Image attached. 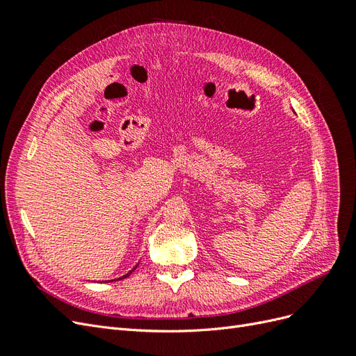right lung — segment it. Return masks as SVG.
Instances as JSON below:
<instances>
[{
	"mask_svg": "<svg viewBox=\"0 0 356 356\" xmlns=\"http://www.w3.org/2000/svg\"><path fill=\"white\" fill-rule=\"evenodd\" d=\"M136 267H138V264H136V266H135V267L132 268V270H129V272H127L126 275H123L122 277H117V279H111V281H105V282H114V281H120V279H124V277H127V276H131V273H132V272L135 270V268H136ZM102 282H104V281H102Z\"/></svg>",
	"mask_w": 356,
	"mask_h": 356,
	"instance_id": "add662e5",
	"label": "right lung"
}]
</instances>
